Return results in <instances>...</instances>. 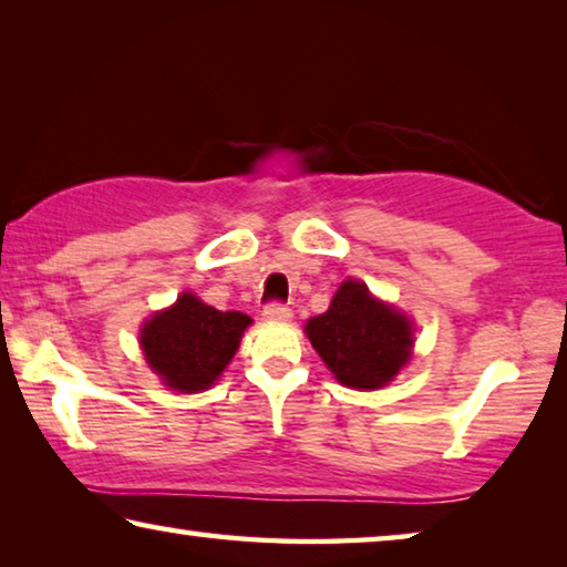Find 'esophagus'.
<instances>
[{
	"instance_id": "1",
	"label": "esophagus",
	"mask_w": 567,
	"mask_h": 567,
	"mask_svg": "<svg viewBox=\"0 0 567 567\" xmlns=\"http://www.w3.org/2000/svg\"><path fill=\"white\" fill-rule=\"evenodd\" d=\"M262 315H265V320H270V322H285V320H290L292 310L282 302H270V305H265Z\"/></svg>"
}]
</instances>
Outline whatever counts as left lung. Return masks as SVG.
Here are the masks:
<instances>
[{
	"mask_svg": "<svg viewBox=\"0 0 567 567\" xmlns=\"http://www.w3.org/2000/svg\"><path fill=\"white\" fill-rule=\"evenodd\" d=\"M305 332L332 375L354 390L388 385L410 360V320L354 280L340 285L330 310L307 322Z\"/></svg>",
	"mask_w": 567,
	"mask_h": 567,
	"instance_id": "8db88e82",
	"label": "left lung"
}]
</instances>
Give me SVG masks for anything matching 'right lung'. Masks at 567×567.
<instances>
[{"mask_svg": "<svg viewBox=\"0 0 567 567\" xmlns=\"http://www.w3.org/2000/svg\"><path fill=\"white\" fill-rule=\"evenodd\" d=\"M249 322L243 312H219L185 292L142 328L140 342L150 368L167 388L197 392L227 368Z\"/></svg>", "mask_w": 567, "mask_h": 567, "instance_id": "1", "label": "right lung"}]
</instances>
